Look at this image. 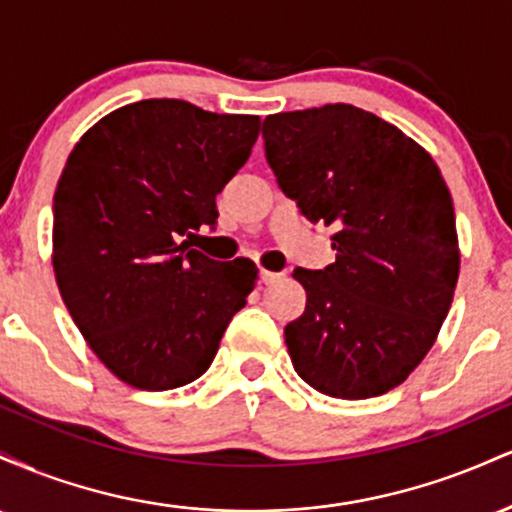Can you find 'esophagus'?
<instances>
[{"label": "esophagus", "mask_w": 512, "mask_h": 512, "mask_svg": "<svg viewBox=\"0 0 512 512\" xmlns=\"http://www.w3.org/2000/svg\"><path fill=\"white\" fill-rule=\"evenodd\" d=\"M281 274L276 272H269V269H262L260 272V284H274V281H279Z\"/></svg>", "instance_id": "esophagus-1"}]
</instances>
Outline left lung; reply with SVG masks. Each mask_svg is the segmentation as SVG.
<instances>
[{
	"mask_svg": "<svg viewBox=\"0 0 512 512\" xmlns=\"http://www.w3.org/2000/svg\"><path fill=\"white\" fill-rule=\"evenodd\" d=\"M262 137L284 195L334 226L330 267L293 272L305 289L284 330L293 368L322 395H385L424 361L455 296L448 185L424 146L349 103L269 115Z\"/></svg>",
	"mask_w": 512,
	"mask_h": 512,
	"instance_id": "1",
	"label": "left lung"
}]
</instances>
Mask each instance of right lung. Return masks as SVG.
Wrapping results in <instances>:
<instances>
[{
	"label": "right lung",
	"mask_w": 512,
	"mask_h": 512,
	"mask_svg": "<svg viewBox=\"0 0 512 512\" xmlns=\"http://www.w3.org/2000/svg\"><path fill=\"white\" fill-rule=\"evenodd\" d=\"M257 115L175 98L122 105L67 158L55 190L52 269L74 325L122 383L161 392L197 380L255 289V262L190 248L245 166Z\"/></svg>",
	"instance_id": "obj_1"
}]
</instances>
